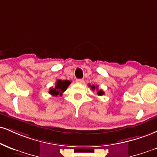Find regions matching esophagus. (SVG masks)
Returning <instances> with one entry per match:
<instances>
[{"instance_id": "obj_1", "label": "esophagus", "mask_w": 157, "mask_h": 157, "mask_svg": "<svg viewBox=\"0 0 157 157\" xmlns=\"http://www.w3.org/2000/svg\"><path fill=\"white\" fill-rule=\"evenodd\" d=\"M76 82H78V83H82L84 82V80L82 79H77Z\"/></svg>"}]
</instances>
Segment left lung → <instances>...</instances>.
Returning a JSON list of instances; mask_svg holds the SVG:
<instances>
[{"label": "left lung", "mask_w": 157, "mask_h": 157, "mask_svg": "<svg viewBox=\"0 0 157 157\" xmlns=\"http://www.w3.org/2000/svg\"><path fill=\"white\" fill-rule=\"evenodd\" d=\"M89 86H90V88H91L92 90H97V94L99 96H101V95H104V91L102 90H99L98 89V86H94V85H93V86H90V85H89Z\"/></svg>", "instance_id": "left-lung-1"}]
</instances>
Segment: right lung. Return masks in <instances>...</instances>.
Wrapping results in <instances>:
<instances>
[{
    "label": "right lung",
    "mask_w": 157,
    "mask_h": 157,
    "mask_svg": "<svg viewBox=\"0 0 157 157\" xmlns=\"http://www.w3.org/2000/svg\"><path fill=\"white\" fill-rule=\"evenodd\" d=\"M71 84V82L69 80H57L55 84V87H52L50 88L49 94H51L53 97H57L60 95L62 96V94L68 88V86Z\"/></svg>",
    "instance_id": "right-lung-1"
}]
</instances>
